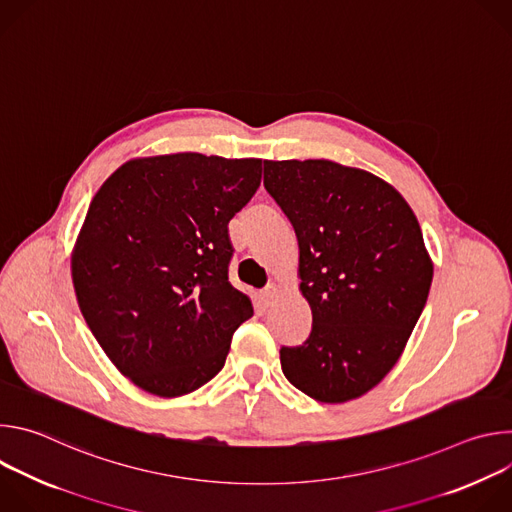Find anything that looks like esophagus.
Here are the masks:
<instances>
[{"instance_id": "esophagus-1", "label": "esophagus", "mask_w": 512, "mask_h": 512, "mask_svg": "<svg viewBox=\"0 0 512 512\" xmlns=\"http://www.w3.org/2000/svg\"><path fill=\"white\" fill-rule=\"evenodd\" d=\"M279 296H281V289L277 285H269L261 291V302H263V306H273Z\"/></svg>"}]
</instances>
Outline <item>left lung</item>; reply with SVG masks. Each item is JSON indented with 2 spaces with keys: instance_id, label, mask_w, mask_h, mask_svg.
I'll return each mask as SVG.
<instances>
[{
  "instance_id": "1",
  "label": "left lung",
  "mask_w": 512,
  "mask_h": 512,
  "mask_svg": "<svg viewBox=\"0 0 512 512\" xmlns=\"http://www.w3.org/2000/svg\"><path fill=\"white\" fill-rule=\"evenodd\" d=\"M265 190L296 231L302 346L279 350L285 379L320 403L377 387L427 302L433 263L407 200L383 178L330 160H265Z\"/></svg>"
}]
</instances>
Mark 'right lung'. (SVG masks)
<instances>
[{"label":"right lung","instance_id":"obj_1","mask_svg":"<svg viewBox=\"0 0 512 512\" xmlns=\"http://www.w3.org/2000/svg\"><path fill=\"white\" fill-rule=\"evenodd\" d=\"M259 184V158L184 152L125 162L91 200L72 285L109 360L145 393L172 399L208 383L253 316L229 281V221Z\"/></svg>","mask_w":512,"mask_h":512}]
</instances>
